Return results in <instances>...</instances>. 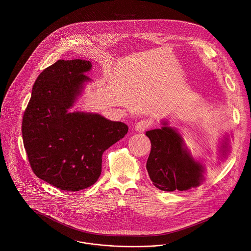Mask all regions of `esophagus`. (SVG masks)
Here are the masks:
<instances>
[{
    "label": "esophagus",
    "mask_w": 251,
    "mask_h": 251,
    "mask_svg": "<svg viewBox=\"0 0 251 251\" xmlns=\"http://www.w3.org/2000/svg\"><path fill=\"white\" fill-rule=\"evenodd\" d=\"M150 127H151V122L146 119H144V120H141L140 122H137L136 125H135V129L139 132H144L145 130L149 129Z\"/></svg>",
    "instance_id": "34e87169"
}]
</instances>
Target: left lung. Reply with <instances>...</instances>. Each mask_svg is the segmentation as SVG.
<instances>
[{
  "mask_svg": "<svg viewBox=\"0 0 251 251\" xmlns=\"http://www.w3.org/2000/svg\"><path fill=\"white\" fill-rule=\"evenodd\" d=\"M164 125L162 129L145 133L152 144L146 168L152 184L165 191H182L200 186L203 167L183 147L182 138L175 129Z\"/></svg>",
  "mask_w": 251,
  "mask_h": 251,
  "instance_id": "left-lung-1",
  "label": "left lung"
}]
</instances>
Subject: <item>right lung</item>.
I'll list each match as a JSON object with an SVG mask.
<instances>
[{
    "mask_svg": "<svg viewBox=\"0 0 251 251\" xmlns=\"http://www.w3.org/2000/svg\"><path fill=\"white\" fill-rule=\"evenodd\" d=\"M90 61L59 60L38 75L24 112L22 135L35 175L60 190H84L99 179L102 154L128 126L98 114L74 112Z\"/></svg>",
    "mask_w": 251,
    "mask_h": 251,
    "instance_id": "right-lung-1",
    "label": "right lung"
}]
</instances>
